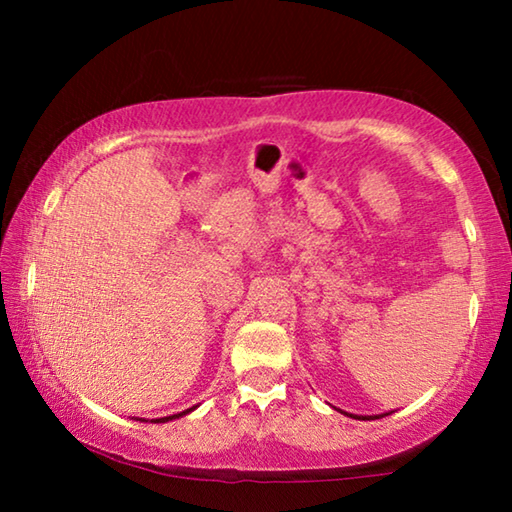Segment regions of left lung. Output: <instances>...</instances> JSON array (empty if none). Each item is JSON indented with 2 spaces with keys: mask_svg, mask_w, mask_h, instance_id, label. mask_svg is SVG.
<instances>
[{
  "mask_svg": "<svg viewBox=\"0 0 512 512\" xmlns=\"http://www.w3.org/2000/svg\"><path fill=\"white\" fill-rule=\"evenodd\" d=\"M341 411V409H339ZM341 413H345V411H341ZM345 415H350V418H354V420H379V418H384V415H391V413H381V415H354V413H345Z\"/></svg>",
  "mask_w": 512,
  "mask_h": 512,
  "instance_id": "8db88e82",
  "label": "left lung"
}]
</instances>
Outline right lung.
<instances>
[{"label": "right lung", "mask_w": 512, "mask_h": 512, "mask_svg": "<svg viewBox=\"0 0 512 512\" xmlns=\"http://www.w3.org/2000/svg\"><path fill=\"white\" fill-rule=\"evenodd\" d=\"M194 409H196V406H192V409H187V411H183V413H176V415H167V418H155V420H151V422H169V420L183 418V415H187V413H192ZM137 420H142V422H149V420H144V418H137Z\"/></svg>", "instance_id": "right-lung-1"}]
</instances>
